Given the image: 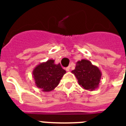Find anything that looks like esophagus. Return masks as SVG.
<instances>
[{
	"mask_svg": "<svg viewBox=\"0 0 126 126\" xmlns=\"http://www.w3.org/2000/svg\"><path fill=\"white\" fill-rule=\"evenodd\" d=\"M70 69H71V66H69V67L66 68V71H69V70H70Z\"/></svg>",
	"mask_w": 126,
	"mask_h": 126,
	"instance_id": "1",
	"label": "esophagus"
}]
</instances>
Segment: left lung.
I'll return each mask as SVG.
<instances>
[{
	"mask_svg": "<svg viewBox=\"0 0 126 126\" xmlns=\"http://www.w3.org/2000/svg\"><path fill=\"white\" fill-rule=\"evenodd\" d=\"M71 73L75 75L79 84L84 90L93 91L99 87L101 72L99 67L87 59L77 61L75 70Z\"/></svg>",
	"mask_w": 126,
	"mask_h": 126,
	"instance_id": "8db88e82",
	"label": "left lung"
}]
</instances>
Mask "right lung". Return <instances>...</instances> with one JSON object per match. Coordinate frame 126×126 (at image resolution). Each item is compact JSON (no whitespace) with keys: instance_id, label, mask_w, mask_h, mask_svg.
I'll return each instance as SVG.
<instances>
[{"instance_id":"1","label":"right lung","mask_w":126,"mask_h":126,"mask_svg":"<svg viewBox=\"0 0 126 126\" xmlns=\"http://www.w3.org/2000/svg\"><path fill=\"white\" fill-rule=\"evenodd\" d=\"M66 73L60 63L55 64V60L48 59L34 67L32 77L37 88L42 92H49L54 90Z\"/></svg>"}]
</instances>
